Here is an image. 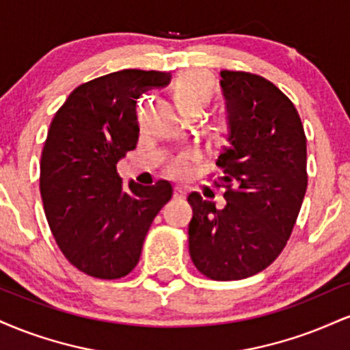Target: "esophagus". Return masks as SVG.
Here are the masks:
<instances>
[{
  "label": "esophagus",
  "instance_id": "34e87169",
  "mask_svg": "<svg viewBox=\"0 0 350 350\" xmlns=\"http://www.w3.org/2000/svg\"><path fill=\"white\" fill-rule=\"evenodd\" d=\"M186 189L184 187H174V198L176 199H186Z\"/></svg>",
  "mask_w": 350,
  "mask_h": 350
}]
</instances>
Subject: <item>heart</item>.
I'll return each mask as SVG.
<instances>
[{
	"label": "heart",
	"mask_w": 350,
	"mask_h": 350,
	"mask_svg": "<svg viewBox=\"0 0 350 350\" xmlns=\"http://www.w3.org/2000/svg\"><path fill=\"white\" fill-rule=\"evenodd\" d=\"M214 95V82L206 72L189 70L184 72L174 83V98L180 111L189 113L192 110H202ZM189 161L187 156H179L172 164L171 172L180 174Z\"/></svg>",
	"instance_id": "1"
}]
</instances>
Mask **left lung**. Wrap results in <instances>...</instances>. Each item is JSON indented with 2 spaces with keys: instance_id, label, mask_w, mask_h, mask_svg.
Wrapping results in <instances>:
<instances>
[{
  "instance_id": "left-lung-1",
  "label": "left lung",
  "mask_w": 350,
  "mask_h": 350,
  "mask_svg": "<svg viewBox=\"0 0 350 350\" xmlns=\"http://www.w3.org/2000/svg\"><path fill=\"white\" fill-rule=\"evenodd\" d=\"M226 144L215 164L226 206L191 192L189 253L217 281L243 280L271 265L290 239L308 187L306 136L291 100L267 79L220 72Z\"/></svg>"
}]
</instances>
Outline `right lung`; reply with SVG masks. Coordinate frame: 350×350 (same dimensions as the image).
<instances>
[{"instance_id": "add662e5", "label": "right lung", "mask_w": 350, "mask_h": 350, "mask_svg": "<svg viewBox=\"0 0 350 350\" xmlns=\"http://www.w3.org/2000/svg\"><path fill=\"white\" fill-rule=\"evenodd\" d=\"M171 82L170 72L124 69L82 83L52 120L41 156L44 212L66 258L116 280L138 263L144 237L172 198L170 180H123L116 164L138 143L136 100Z\"/></svg>"}]
</instances>
